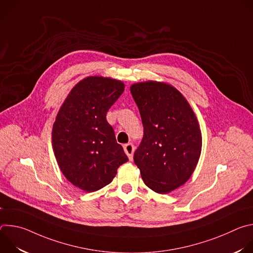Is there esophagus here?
Segmentation results:
<instances>
[{
  "label": "esophagus",
  "instance_id": "obj_1",
  "mask_svg": "<svg viewBox=\"0 0 253 253\" xmlns=\"http://www.w3.org/2000/svg\"><path fill=\"white\" fill-rule=\"evenodd\" d=\"M134 145L132 143H128V144H125L124 145V151L125 153L127 154L129 160H132L133 159V153H134Z\"/></svg>",
  "mask_w": 253,
  "mask_h": 253
}]
</instances>
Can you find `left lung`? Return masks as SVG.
Here are the masks:
<instances>
[{
    "label": "left lung",
    "mask_w": 253,
    "mask_h": 253,
    "mask_svg": "<svg viewBox=\"0 0 253 253\" xmlns=\"http://www.w3.org/2000/svg\"><path fill=\"white\" fill-rule=\"evenodd\" d=\"M130 91L144 128L134 162L146 186L169 193L187 181L198 163L202 147L198 120L184 96L169 84L140 82Z\"/></svg>",
    "instance_id": "left-lung-1"
}]
</instances>
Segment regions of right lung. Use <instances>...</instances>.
Returning a JSON list of instances; mask_svg holds the SVG:
<instances>
[{
	"instance_id": "1",
	"label": "right lung",
	"mask_w": 253,
	"mask_h": 253,
	"mask_svg": "<svg viewBox=\"0 0 253 253\" xmlns=\"http://www.w3.org/2000/svg\"><path fill=\"white\" fill-rule=\"evenodd\" d=\"M122 81L90 76L71 90L52 130L58 165L68 181L94 192L111 183L128 161L106 114L124 92Z\"/></svg>"
}]
</instances>
